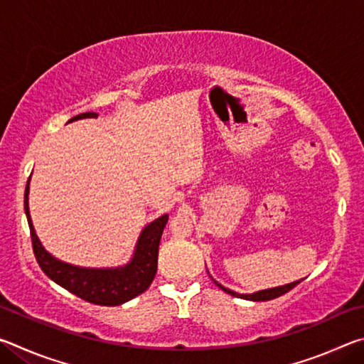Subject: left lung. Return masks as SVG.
I'll use <instances>...</instances> for the list:
<instances>
[{
  "instance_id": "obj_1",
  "label": "left lung",
  "mask_w": 364,
  "mask_h": 364,
  "mask_svg": "<svg viewBox=\"0 0 364 364\" xmlns=\"http://www.w3.org/2000/svg\"><path fill=\"white\" fill-rule=\"evenodd\" d=\"M300 281H304V279H300ZM300 281H295V282H291V284L273 287V289H264V291H258V292H254V294H237V292L231 291V289H226L225 286L218 284L217 281H215V284H217L221 289V291H225L226 294L232 295V297H239V299H245V300H252V301H264V300H271V299L281 297V295H284L286 292H289V291H291V289H294L295 286H297Z\"/></svg>"
}]
</instances>
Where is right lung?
<instances>
[{"mask_svg":"<svg viewBox=\"0 0 364 364\" xmlns=\"http://www.w3.org/2000/svg\"><path fill=\"white\" fill-rule=\"evenodd\" d=\"M96 112H85L69 120L80 119H96ZM28 183L23 196V208H26L30 236H32L33 254L40 268L43 269L49 279H53L60 287L67 289L77 297L95 305L115 306L132 300L136 295L143 294L154 281L157 273V257H159V244L162 237L164 228L168 221V215H162L152 223L147 225L138 239L136 249L130 263L119 268H80L73 264L64 263L54 258L49 252L43 247L38 236H36L35 228L30 218L28 210Z\"/></svg>","mask_w":364,"mask_h":364,"instance_id":"right-lung-1","label":"right lung"}]
</instances>
